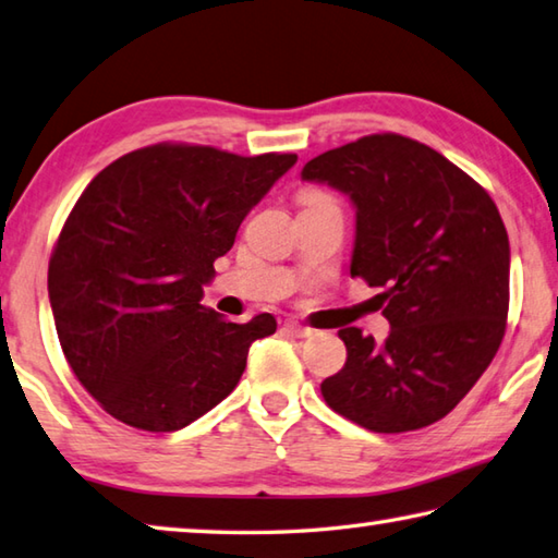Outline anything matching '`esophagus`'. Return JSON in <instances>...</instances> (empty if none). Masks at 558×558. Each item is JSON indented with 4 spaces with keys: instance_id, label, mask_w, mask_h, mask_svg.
Wrapping results in <instances>:
<instances>
[{
    "instance_id": "obj_1",
    "label": "esophagus",
    "mask_w": 558,
    "mask_h": 558,
    "mask_svg": "<svg viewBox=\"0 0 558 558\" xmlns=\"http://www.w3.org/2000/svg\"><path fill=\"white\" fill-rule=\"evenodd\" d=\"M286 331H290L292 337H298V339H307L314 333V329L305 327V324H300V322H292V319L286 322Z\"/></svg>"
}]
</instances>
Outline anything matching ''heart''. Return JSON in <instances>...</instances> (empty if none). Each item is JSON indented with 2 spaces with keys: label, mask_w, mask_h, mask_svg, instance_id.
<instances>
[{
  "label": "heart",
  "mask_w": 558,
  "mask_h": 558,
  "mask_svg": "<svg viewBox=\"0 0 558 558\" xmlns=\"http://www.w3.org/2000/svg\"><path fill=\"white\" fill-rule=\"evenodd\" d=\"M327 199H331V197L324 195V192H314V190L302 192V197H300V202H302V205H305V207L317 205V202H327Z\"/></svg>",
  "instance_id": "1"
}]
</instances>
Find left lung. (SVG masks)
<instances>
[{"label":"left lung","mask_w":558,"mask_h":558,"mask_svg":"<svg viewBox=\"0 0 558 558\" xmlns=\"http://www.w3.org/2000/svg\"><path fill=\"white\" fill-rule=\"evenodd\" d=\"M356 205L351 278L380 288L383 347L341 329L343 368L322 383L341 417L378 434L429 427L498 353L510 307V241L493 197L420 141L371 134L302 168Z\"/></svg>","instance_id":"left-lung-1"}]
</instances>
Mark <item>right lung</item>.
Returning a JSON list of instances; mask_svg holds the SVG:
<instances>
[{"instance_id": "1", "label": "right lung", "mask_w": 558, "mask_h": 558, "mask_svg": "<svg viewBox=\"0 0 558 558\" xmlns=\"http://www.w3.org/2000/svg\"><path fill=\"white\" fill-rule=\"evenodd\" d=\"M295 160L163 141L85 187L50 253L48 295L70 368L111 417L175 432L236 388L276 317L229 322L202 305V286Z\"/></svg>"}]
</instances>
